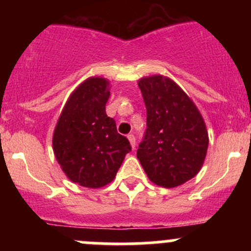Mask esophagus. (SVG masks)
Listing matches in <instances>:
<instances>
[{"instance_id": "1", "label": "esophagus", "mask_w": 251, "mask_h": 251, "mask_svg": "<svg viewBox=\"0 0 251 251\" xmlns=\"http://www.w3.org/2000/svg\"><path fill=\"white\" fill-rule=\"evenodd\" d=\"M127 138H128V141H130L131 147H132V148H135V147H136V138H135V136H133L132 133H130V135H127Z\"/></svg>"}]
</instances>
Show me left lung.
I'll return each instance as SVG.
<instances>
[{
  "label": "left lung",
  "instance_id": "8db88e82",
  "mask_svg": "<svg viewBox=\"0 0 251 251\" xmlns=\"http://www.w3.org/2000/svg\"><path fill=\"white\" fill-rule=\"evenodd\" d=\"M147 130L137 158L158 186L173 188L193 178L206 156L205 123L191 98L169 77L141 78Z\"/></svg>",
  "mask_w": 251,
  "mask_h": 251
}]
</instances>
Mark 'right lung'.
I'll return each instance as SVG.
<instances>
[{
    "label": "right lung",
    "mask_w": 251,
    "mask_h": 251,
    "mask_svg": "<svg viewBox=\"0 0 251 251\" xmlns=\"http://www.w3.org/2000/svg\"><path fill=\"white\" fill-rule=\"evenodd\" d=\"M109 81L90 77L73 92L53 133V151L68 178L80 186L100 188L111 182L131 151L105 113Z\"/></svg>",
    "instance_id": "right-lung-1"
}]
</instances>
